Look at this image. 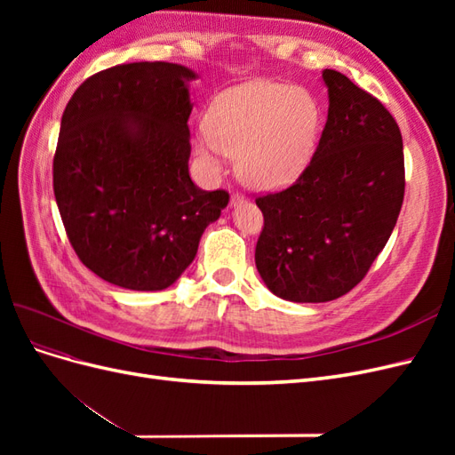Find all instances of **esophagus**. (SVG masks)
Segmentation results:
<instances>
[{
    "instance_id": "esophagus-1",
    "label": "esophagus",
    "mask_w": 455,
    "mask_h": 455,
    "mask_svg": "<svg viewBox=\"0 0 455 455\" xmlns=\"http://www.w3.org/2000/svg\"><path fill=\"white\" fill-rule=\"evenodd\" d=\"M246 201V197L243 196V194H239V191H235V194L231 196V204L235 206V204H241V203H244Z\"/></svg>"
}]
</instances>
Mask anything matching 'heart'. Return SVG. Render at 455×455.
Segmentation results:
<instances>
[{"instance_id": "b5f03b06", "label": "heart", "mask_w": 455, "mask_h": 455, "mask_svg": "<svg viewBox=\"0 0 455 455\" xmlns=\"http://www.w3.org/2000/svg\"><path fill=\"white\" fill-rule=\"evenodd\" d=\"M321 108L307 91L252 81L222 92L209 123L197 129V149L212 169L237 156V171L254 188H277L304 171L316 148Z\"/></svg>"}]
</instances>
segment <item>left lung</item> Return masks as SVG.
Returning <instances> with one entry per match:
<instances>
[{"label":"left lung","mask_w":455,"mask_h":455,"mask_svg":"<svg viewBox=\"0 0 455 455\" xmlns=\"http://www.w3.org/2000/svg\"><path fill=\"white\" fill-rule=\"evenodd\" d=\"M328 119L298 180L256 199V267L269 291L321 304L359 284L387 244L404 199L403 134L376 96L324 70Z\"/></svg>","instance_id":"1"}]
</instances>
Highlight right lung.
I'll return each mask as SVG.
<instances>
[{"mask_svg": "<svg viewBox=\"0 0 455 455\" xmlns=\"http://www.w3.org/2000/svg\"><path fill=\"white\" fill-rule=\"evenodd\" d=\"M196 77L172 62L119 64L85 79L62 114L52 188L66 235L116 286H171L229 201L189 178Z\"/></svg>", "mask_w": 455, "mask_h": 455, "instance_id": "add662e5", "label": "right lung"}]
</instances>
